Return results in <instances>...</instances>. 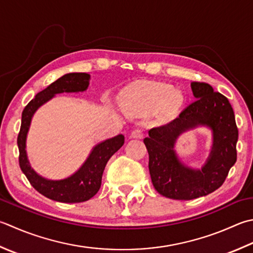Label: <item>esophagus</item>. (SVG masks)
<instances>
[{"label":"esophagus","mask_w":253,"mask_h":253,"mask_svg":"<svg viewBox=\"0 0 253 253\" xmlns=\"http://www.w3.org/2000/svg\"><path fill=\"white\" fill-rule=\"evenodd\" d=\"M130 135H131L132 138H141L143 136V133H142L141 129H139V128H137V129H133L131 131Z\"/></svg>","instance_id":"34e87169"}]
</instances>
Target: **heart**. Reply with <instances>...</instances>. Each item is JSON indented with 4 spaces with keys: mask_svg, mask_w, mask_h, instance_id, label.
<instances>
[{
    "mask_svg": "<svg viewBox=\"0 0 253 253\" xmlns=\"http://www.w3.org/2000/svg\"><path fill=\"white\" fill-rule=\"evenodd\" d=\"M122 104L129 114H140L159 110L163 117H169L181 102L180 94L163 84H147L132 87L122 94Z\"/></svg>",
    "mask_w": 253,
    "mask_h": 253,
    "instance_id": "b5f03b06",
    "label": "heart"
}]
</instances>
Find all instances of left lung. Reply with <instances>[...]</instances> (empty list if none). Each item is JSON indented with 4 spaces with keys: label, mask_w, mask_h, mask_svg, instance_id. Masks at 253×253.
Instances as JSON below:
<instances>
[{
    "label": "left lung",
    "mask_w": 253,
    "mask_h": 253,
    "mask_svg": "<svg viewBox=\"0 0 253 253\" xmlns=\"http://www.w3.org/2000/svg\"><path fill=\"white\" fill-rule=\"evenodd\" d=\"M195 101L167 125L152 128L143 139L149 153V172L158 193L172 200L189 201L209 195L222 185L237 160L238 128L234 110L210 84L192 82ZM197 126L212 131L210 155L201 169L182 163L174 149L183 132Z\"/></svg>",
    "instance_id": "1"
}]
</instances>
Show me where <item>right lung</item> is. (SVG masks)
Here are the masks:
<instances>
[{"label": "right lung", "mask_w": 253, "mask_h": 253, "mask_svg": "<svg viewBox=\"0 0 253 253\" xmlns=\"http://www.w3.org/2000/svg\"><path fill=\"white\" fill-rule=\"evenodd\" d=\"M91 76L84 72L67 73L39 92L34 100L27 104L22 113V125L18 133L17 146L19 150V167L35 190L48 199L61 203H81L90 200L101 187L103 171L110 158L120 150L125 141L124 135H117L103 140L92 148L90 155L79 169L66 179L50 180L35 171L29 163L26 140L34 114L61 93H78L87 90Z\"/></svg>", "instance_id": "right-lung-1"}]
</instances>
